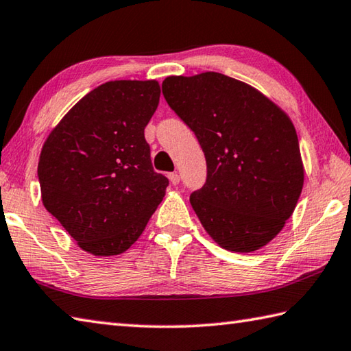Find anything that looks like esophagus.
<instances>
[{
  "label": "esophagus",
  "instance_id": "esophagus-1",
  "mask_svg": "<svg viewBox=\"0 0 351 351\" xmlns=\"http://www.w3.org/2000/svg\"><path fill=\"white\" fill-rule=\"evenodd\" d=\"M169 180H170V182L173 184V185H178V184H180V175H178V173H170L169 175Z\"/></svg>",
  "mask_w": 351,
  "mask_h": 351
}]
</instances>
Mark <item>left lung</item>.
Here are the masks:
<instances>
[{
  "label": "left lung",
  "mask_w": 351,
  "mask_h": 351,
  "mask_svg": "<svg viewBox=\"0 0 351 351\" xmlns=\"http://www.w3.org/2000/svg\"><path fill=\"white\" fill-rule=\"evenodd\" d=\"M162 94L207 161V181L190 196L204 230L226 251L263 248L292 216L304 184L289 115L258 89L215 71L169 75Z\"/></svg>",
  "instance_id": "left-lung-1"
}]
</instances>
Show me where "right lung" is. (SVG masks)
Returning <instances> with one entry per match:
<instances>
[{"mask_svg":"<svg viewBox=\"0 0 351 351\" xmlns=\"http://www.w3.org/2000/svg\"><path fill=\"white\" fill-rule=\"evenodd\" d=\"M160 94L158 80L106 82L62 117L40 150L45 210L95 257L129 250L166 195L144 140Z\"/></svg>","mask_w":351,"mask_h":351,"instance_id":"add662e5","label":"right lung"}]
</instances>
